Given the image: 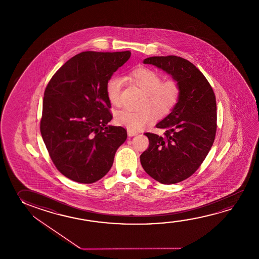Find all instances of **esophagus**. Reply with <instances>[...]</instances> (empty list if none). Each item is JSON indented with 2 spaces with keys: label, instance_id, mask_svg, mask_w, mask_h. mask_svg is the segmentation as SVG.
Returning <instances> with one entry per match:
<instances>
[{
  "label": "esophagus",
  "instance_id": "1",
  "mask_svg": "<svg viewBox=\"0 0 259 259\" xmlns=\"http://www.w3.org/2000/svg\"><path fill=\"white\" fill-rule=\"evenodd\" d=\"M128 136H130V137H132V136H135L137 135V133L136 132L134 131H130V130H128Z\"/></svg>",
  "mask_w": 259,
  "mask_h": 259
}]
</instances>
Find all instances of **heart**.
I'll list each match as a JSON object with an SVG mask.
<instances>
[{
    "label": "heart",
    "mask_w": 259,
    "mask_h": 259,
    "mask_svg": "<svg viewBox=\"0 0 259 259\" xmlns=\"http://www.w3.org/2000/svg\"><path fill=\"white\" fill-rule=\"evenodd\" d=\"M126 78L145 94L142 105L145 108L140 110L123 109L115 115V123L130 131H139L146 124L152 123L154 117L153 112L158 117L169 115L180 101L182 87L178 81H163L161 75L151 68H135ZM123 83L122 78L114 76L106 84V95L113 106H118L121 104L120 95Z\"/></svg>",
    "instance_id": "heart-1"
}]
</instances>
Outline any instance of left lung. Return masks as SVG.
I'll return each mask as SVG.
<instances>
[{"label": "left lung", "instance_id": "8db88e82", "mask_svg": "<svg viewBox=\"0 0 259 259\" xmlns=\"http://www.w3.org/2000/svg\"><path fill=\"white\" fill-rule=\"evenodd\" d=\"M144 63L178 81L182 96L174 110L156 124L165 130L163 136L144 134L149 147L141 154V164L159 183H180L198 170L211 148L217 130L215 94L203 74L181 57H150Z\"/></svg>", "mask_w": 259, "mask_h": 259}]
</instances>
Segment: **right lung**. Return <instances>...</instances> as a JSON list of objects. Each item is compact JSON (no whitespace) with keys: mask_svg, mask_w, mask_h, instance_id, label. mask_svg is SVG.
Instances as JSON below:
<instances>
[{"mask_svg":"<svg viewBox=\"0 0 259 259\" xmlns=\"http://www.w3.org/2000/svg\"><path fill=\"white\" fill-rule=\"evenodd\" d=\"M130 56V51L81 52L45 89L41 136L57 169L74 182L89 184L103 178L127 138L124 128L107 124L113 116L106 84Z\"/></svg>","mask_w":259,"mask_h":259,"instance_id":"right-lung-1","label":"right lung"}]
</instances>
